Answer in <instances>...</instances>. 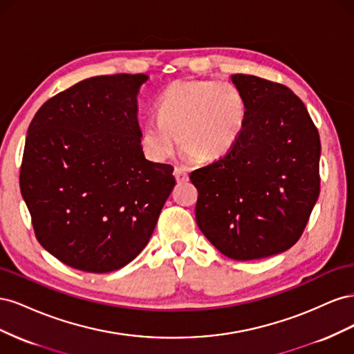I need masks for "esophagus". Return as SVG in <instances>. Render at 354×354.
Returning <instances> with one entry per match:
<instances>
[{
	"mask_svg": "<svg viewBox=\"0 0 354 354\" xmlns=\"http://www.w3.org/2000/svg\"><path fill=\"white\" fill-rule=\"evenodd\" d=\"M174 177H176V180L178 181V183H183V181H187V180H189V176H187L186 171L178 168V167L174 168Z\"/></svg>",
	"mask_w": 354,
	"mask_h": 354,
	"instance_id": "1",
	"label": "esophagus"
}]
</instances>
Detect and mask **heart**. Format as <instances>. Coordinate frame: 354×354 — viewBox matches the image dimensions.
Listing matches in <instances>:
<instances>
[{"instance_id": "b5f03b06", "label": "heart", "mask_w": 354, "mask_h": 354, "mask_svg": "<svg viewBox=\"0 0 354 354\" xmlns=\"http://www.w3.org/2000/svg\"><path fill=\"white\" fill-rule=\"evenodd\" d=\"M156 108L158 118L142 124L138 138L143 156L153 164L168 160L180 142L186 162H216L233 151L248 121L242 90L226 80L174 81L159 95Z\"/></svg>"}]
</instances>
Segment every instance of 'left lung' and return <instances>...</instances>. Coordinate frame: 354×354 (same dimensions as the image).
<instances>
[{
  "mask_svg": "<svg viewBox=\"0 0 354 354\" xmlns=\"http://www.w3.org/2000/svg\"><path fill=\"white\" fill-rule=\"evenodd\" d=\"M248 102L233 151L190 174L196 223L229 259L259 260L291 248L320 192V138L304 103L282 84L232 75Z\"/></svg>",
  "mask_w": 354,
  "mask_h": 354,
  "instance_id": "left-lung-1",
  "label": "left lung"
}]
</instances>
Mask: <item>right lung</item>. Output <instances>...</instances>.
<instances>
[{
    "mask_svg": "<svg viewBox=\"0 0 354 354\" xmlns=\"http://www.w3.org/2000/svg\"><path fill=\"white\" fill-rule=\"evenodd\" d=\"M145 73L93 77L47 100L28 128L20 192L35 236L73 269L108 273L147 245L174 168L138 145Z\"/></svg>",
    "mask_w": 354,
    "mask_h": 354,
    "instance_id": "right-lung-1",
    "label": "right lung"
}]
</instances>
